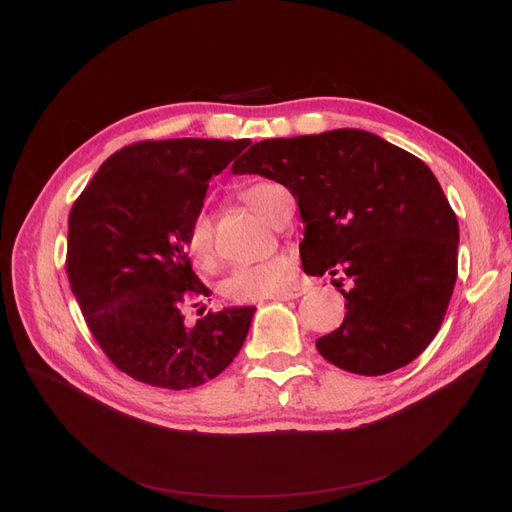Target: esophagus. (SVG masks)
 I'll return each instance as SVG.
<instances>
[{
	"label": "esophagus",
	"mask_w": 512,
	"mask_h": 512,
	"mask_svg": "<svg viewBox=\"0 0 512 512\" xmlns=\"http://www.w3.org/2000/svg\"><path fill=\"white\" fill-rule=\"evenodd\" d=\"M303 294H305V288H303V286H294V288H290V290H286V292L276 294V297H272V299H274V301H292V299L303 297Z\"/></svg>",
	"instance_id": "1"
}]
</instances>
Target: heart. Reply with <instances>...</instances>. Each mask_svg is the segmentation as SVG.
<instances>
[{"label": "heart", "instance_id": "heart-1", "mask_svg": "<svg viewBox=\"0 0 512 512\" xmlns=\"http://www.w3.org/2000/svg\"><path fill=\"white\" fill-rule=\"evenodd\" d=\"M242 201L249 207L265 215L270 222H276L286 191L274 182H255L240 193ZM184 249L188 259L199 272H211L215 265V242H213V224L207 211H197L193 220L188 222L184 234ZM294 280H297V261L288 253H278L263 261L238 265L222 280V297L236 303H251L259 299L276 297L286 292Z\"/></svg>", "mask_w": 512, "mask_h": 512}]
</instances>
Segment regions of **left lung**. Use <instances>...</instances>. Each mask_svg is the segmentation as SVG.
<instances>
[{
    "label": "left lung",
    "mask_w": 512,
    "mask_h": 512,
    "mask_svg": "<svg viewBox=\"0 0 512 512\" xmlns=\"http://www.w3.org/2000/svg\"><path fill=\"white\" fill-rule=\"evenodd\" d=\"M232 172L284 184L305 224V274L338 276L346 315L315 342L321 357L384 375L425 351L454 290L459 222L419 157L378 134L338 128L255 143Z\"/></svg>",
    "instance_id": "1"
}]
</instances>
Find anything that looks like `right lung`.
<instances>
[{"label": "right lung", "mask_w": 512, "mask_h": 512, "mask_svg": "<svg viewBox=\"0 0 512 512\" xmlns=\"http://www.w3.org/2000/svg\"><path fill=\"white\" fill-rule=\"evenodd\" d=\"M249 145L132 143L103 161L70 209V288L105 357L137 382L197 388L234 361L249 334L255 307L209 311L188 324L186 309L199 307L209 288L184 251L209 178Z\"/></svg>", "instance_id": "add662e5"}]
</instances>
